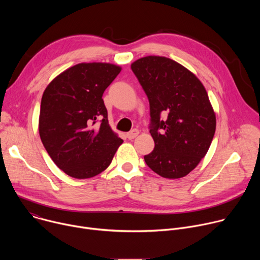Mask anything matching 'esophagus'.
Instances as JSON below:
<instances>
[{
  "instance_id": "esophagus-1",
  "label": "esophagus",
  "mask_w": 260,
  "mask_h": 260,
  "mask_svg": "<svg viewBox=\"0 0 260 260\" xmlns=\"http://www.w3.org/2000/svg\"><path fill=\"white\" fill-rule=\"evenodd\" d=\"M138 135H139V131H138V129H133V131H131L129 133L126 134V138H127L128 140H133V139H135Z\"/></svg>"
}]
</instances>
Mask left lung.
Here are the masks:
<instances>
[{"label":"left lung","mask_w":260,"mask_h":260,"mask_svg":"<svg viewBox=\"0 0 260 260\" xmlns=\"http://www.w3.org/2000/svg\"><path fill=\"white\" fill-rule=\"evenodd\" d=\"M131 68L150 104L155 147L145 162L164 178L185 177L205 157L215 134L216 115L207 90L191 71L166 56L141 57Z\"/></svg>","instance_id":"8db88e82"}]
</instances>
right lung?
I'll use <instances>...</instances> for the list:
<instances>
[{
  "mask_svg": "<svg viewBox=\"0 0 260 260\" xmlns=\"http://www.w3.org/2000/svg\"><path fill=\"white\" fill-rule=\"evenodd\" d=\"M120 71L109 62L77 63L61 72L43 92L40 138L53 162L70 177L99 175L123 142L111 128L102 99ZM98 119L99 127L94 125Z\"/></svg>",
  "mask_w": 260,
  "mask_h": 260,
  "instance_id": "add662e5",
  "label": "right lung"
}]
</instances>
